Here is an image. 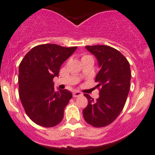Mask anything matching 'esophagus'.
I'll return each instance as SVG.
<instances>
[{
    "mask_svg": "<svg viewBox=\"0 0 155 155\" xmlns=\"http://www.w3.org/2000/svg\"><path fill=\"white\" fill-rule=\"evenodd\" d=\"M82 94L81 93L80 91H75L73 93V96L74 97H80L82 96Z\"/></svg>",
    "mask_w": 155,
    "mask_h": 155,
    "instance_id": "34e87169",
    "label": "esophagus"
}]
</instances>
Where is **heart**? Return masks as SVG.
I'll list each match as a JSON object with an SVG mask.
<instances>
[{"label": "heart", "instance_id": "1", "mask_svg": "<svg viewBox=\"0 0 155 155\" xmlns=\"http://www.w3.org/2000/svg\"><path fill=\"white\" fill-rule=\"evenodd\" d=\"M91 58V56H89V55H84L83 57H82V58Z\"/></svg>", "mask_w": 155, "mask_h": 155}]
</instances>
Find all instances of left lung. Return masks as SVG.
Wrapping results in <instances>:
<instances>
[{"mask_svg":"<svg viewBox=\"0 0 155 155\" xmlns=\"http://www.w3.org/2000/svg\"><path fill=\"white\" fill-rule=\"evenodd\" d=\"M85 48L95 56L101 68L95 78L96 87L101 90L96 101L84 94L88 104L82 112L87 124L101 127L115 121L124 107L130 85V68L125 57L115 48L103 45Z\"/></svg>","mask_w":155,"mask_h":155,"instance_id":"8db88e82","label":"left lung"}]
</instances>
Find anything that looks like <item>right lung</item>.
I'll return each mask as SVG.
<instances>
[{"instance_id": "add662e5", "label": "right lung", "mask_w": 155, "mask_h": 155, "mask_svg": "<svg viewBox=\"0 0 155 155\" xmlns=\"http://www.w3.org/2000/svg\"><path fill=\"white\" fill-rule=\"evenodd\" d=\"M77 48L56 44L32 48L18 68V94L28 116L44 127L56 126L64 118V110L73 94L66 90L55 91L53 78L58 76L62 64Z\"/></svg>"}]
</instances>
